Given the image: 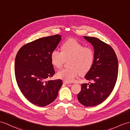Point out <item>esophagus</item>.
<instances>
[{"mask_svg":"<svg viewBox=\"0 0 130 130\" xmlns=\"http://www.w3.org/2000/svg\"><path fill=\"white\" fill-rule=\"evenodd\" d=\"M63 83H64V84H70V83H69V82H67V81H66V80H64V81H63Z\"/></svg>","mask_w":130,"mask_h":130,"instance_id":"34e87169","label":"esophagus"}]
</instances>
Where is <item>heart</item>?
<instances>
[{"label": "heart", "instance_id": "heart-1", "mask_svg": "<svg viewBox=\"0 0 130 130\" xmlns=\"http://www.w3.org/2000/svg\"><path fill=\"white\" fill-rule=\"evenodd\" d=\"M62 51L54 50L51 55V61L56 68H61L66 60L69 59L68 68L61 69L57 73L59 78L71 82L77 77L87 73L92 67L94 61V52L90 47L74 39H70L63 43Z\"/></svg>", "mask_w": 130, "mask_h": 130}]
</instances>
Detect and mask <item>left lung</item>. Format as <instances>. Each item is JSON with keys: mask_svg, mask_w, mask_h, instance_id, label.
<instances>
[{"mask_svg": "<svg viewBox=\"0 0 130 130\" xmlns=\"http://www.w3.org/2000/svg\"><path fill=\"white\" fill-rule=\"evenodd\" d=\"M94 47V61L85 76L92 83L82 84L78 99L85 106H94L103 103L114 88L118 78V61L112 48L96 37L84 36Z\"/></svg>", "mask_w": 130, "mask_h": 130, "instance_id": "8db88e82", "label": "left lung"}]
</instances>
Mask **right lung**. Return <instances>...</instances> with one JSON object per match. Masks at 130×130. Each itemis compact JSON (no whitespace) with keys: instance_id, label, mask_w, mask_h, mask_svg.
Wrapping results in <instances>:
<instances>
[{"instance_id":"obj_1","label":"right lung","mask_w":130,"mask_h":130,"mask_svg":"<svg viewBox=\"0 0 130 130\" xmlns=\"http://www.w3.org/2000/svg\"><path fill=\"white\" fill-rule=\"evenodd\" d=\"M61 37L55 35L40 38L23 46L16 56L15 74L18 87L34 105L45 106L52 103L62 87L61 79L46 81L55 73L51 55Z\"/></svg>"}]
</instances>
